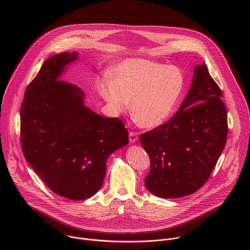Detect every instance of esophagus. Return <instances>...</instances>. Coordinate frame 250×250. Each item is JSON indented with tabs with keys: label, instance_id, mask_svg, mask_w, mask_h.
Listing matches in <instances>:
<instances>
[{
	"label": "esophagus",
	"instance_id": "1",
	"mask_svg": "<svg viewBox=\"0 0 250 250\" xmlns=\"http://www.w3.org/2000/svg\"><path fill=\"white\" fill-rule=\"evenodd\" d=\"M129 141H130L131 143H137V141H138V134L135 133V132H131L129 134Z\"/></svg>",
	"mask_w": 250,
	"mask_h": 250
}]
</instances>
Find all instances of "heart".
I'll list each match as a JSON object with an SVG mask.
<instances>
[{
    "label": "heart",
    "instance_id": "obj_1",
    "mask_svg": "<svg viewBox=\"0 0 250 250\" xmlns=\"http://www.w3.org/2000/svg\"><path fill=\"white\" fill-rule=\"evenodd\" d=\"M96 83L100 97L113 114L131 112L138 125L157 128L173 114L184 88L178 68L141 58L122 61Z\"/></svg>",
    "mask_w": 250,
    "mask_h": 250
}]
</instances>
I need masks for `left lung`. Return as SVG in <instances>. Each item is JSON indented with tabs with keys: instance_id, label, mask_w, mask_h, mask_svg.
<instances>
[{
	"instance_id": "left-lung-1",
	"label": "left lung",
	"mask_w": 250,
	"mask_h": 250,
	"mask_svg": "<svg viewBox=\"0 0 250 250\" xmlns=\"http://www.w3.org/2000/svg\"><path fill=\"white\" fill-rule=\"evenodd\" d=\"M221 97L206 64H198L178 111L141 136L151 162L144 179L151 193L179 198L194 193L206 183L227 139V112Z\"/></svg>"
}]
</instances>
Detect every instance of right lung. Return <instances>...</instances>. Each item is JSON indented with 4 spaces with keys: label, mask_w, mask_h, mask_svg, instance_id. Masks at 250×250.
Instances as JSON below:
<instances>
[{
    "label": "right lung",
    "mask_w": 250,
    "mask_h": 250,
    "mask_svg": "<svg viewBox=\"0 0 250 250\" xmlns=\"http://www.w3.org/2000/svg\"><path fill=\"white\" fill-rule=\"evenodd\" d=\"M77 52L48 59L30 83L21 107V143L28 164L55 193L93 196L102 187L107 158L129 143L118 118L84 105V92L61 80Z\"/></svg>",
    "instance_id": "right-lung-1"
}]
</instances>
